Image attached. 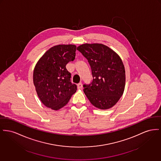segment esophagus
<instances>
[{"mask_svg":"<svg viewBox=\"0 0 161 161\" xmlns=\"http://www.w3.org/2000/svg\"><path fill=\"white\" fill-rule=\"evenodd\" d=\"M77 87H78V89H81L83 87V85H82V83H78V84L77 85Z\"/></svg>","mask_w":161,"mask_h":161,"instance_id":"1","label":"esophagus"}]
</instances>
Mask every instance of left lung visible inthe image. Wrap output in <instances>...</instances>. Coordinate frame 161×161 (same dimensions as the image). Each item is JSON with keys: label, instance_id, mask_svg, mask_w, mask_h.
Returning a JSON list of instances; mask_svg holds the SVG:
<instances>
[{"label": "left lung", "instance_id": "left-lung-1", "mask_svg": "<svg viewBox=\"0 0 161 161\" xmlns=\"http://www.w3.org/2000/svg\"><path fill=\"white\" fill-rule=\"evenodd\" d=\"M77 50L87 59L93 80L84 92L95 107L108 109L117 103L125 86V70L120 57L102 44H84Z\"/></svg>", "mask_w": 161, "mask_h": 161}]
</instances>
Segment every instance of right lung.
I'll return each instance as SVG.
<instances>
[{"mask_svg": "<svg viewBox=\"0 0 161 161\" xmlns=\"http://www.w3.org/2000/svg\"><path fill=\"white\" fill-rule=\"evenodd\" d=\"M76 46L58 45L48 49L35 67L33 83L38 97L46 107L58 110L69 102L76 91L70 82L67 64L75 58Z\"/></svg>", "mask_w": 161, "mask_h": 161, "instance_id": "obj_1", "label": "right lung"}]
</instances>
